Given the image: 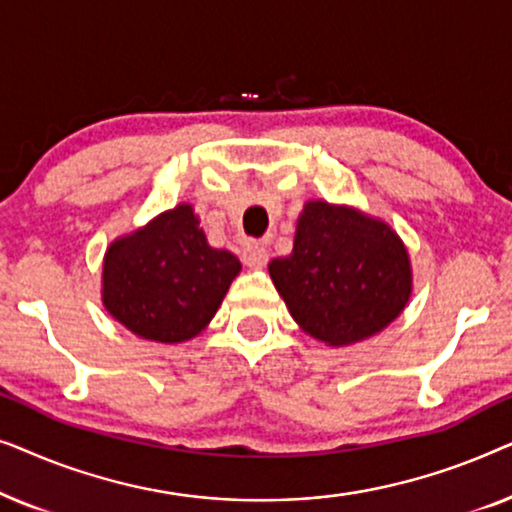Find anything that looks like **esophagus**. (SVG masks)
<instances>
[{"instance_id": "1", "label": "esophagus", "mask_w": 512, "mask_h": 512, "mask_svg": "<svg viewBox=\"0 0 512 512\" xmlns=\"http://www.w3.org/2000/svg\"><path fill=\"white\" fill-rule=\"evenodd\" d=\"M270 261V254L268 249L263 247V244H256V242H249L247 247L242 249V263L247 265V268H254V270H261L268 265Z\"/></svg>"}]
</instances>
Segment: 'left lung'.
Wrapping results in <instances>:
<instances>
[{
	"instance_id": "obj_1",
	"label": "left lung",
	"mask_w": 512,
	"mask_h": 512,
	"mask_svg": "<svg viewBox=\"0 0 512 512\" xmlns=\"http://www.w3.org/2000/svg\"><path fill=\"white\" fill-rule=\"evenodd\" d=\"M296 324L331 347L387 328L412 293L408 249L380 219L310 200L293 251L268 265Z\"/></svg>"
}]
</instances>
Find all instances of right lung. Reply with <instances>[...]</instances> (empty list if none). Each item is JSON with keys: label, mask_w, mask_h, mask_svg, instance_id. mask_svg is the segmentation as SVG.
<instances>
[{"label": "right lung", "mask_w": 512, "mask_h": 512, "mask_svg": "<svg viewBox=\"0 0 512 512\" xmlns=\"http://www.w3.org/2000/svg\"><path fill=\"white\" fill-rule=\"evenodd\" d=\"M240 270L237 256L209 247L184 202L109 244L102 303L139 338L172 345L195 338L212 321Z\"/></svg>", "instance_id": "add662e5"}]
</instances>
